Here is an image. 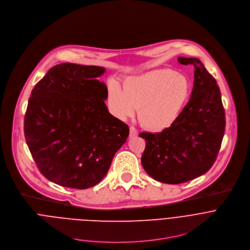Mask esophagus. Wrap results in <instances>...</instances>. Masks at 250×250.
<instances>
[{
    "label": "esophagus",
    "mask_w": 250,
    "mask_h": 250,
    "mask_svg": "<svg viewBox=\"0 0 250 250\" xmlns=\"http://www.w3.org/2000/svg\"><path fill=\"white\" fill-rule=\"evenodd\" d=\"M129 136H130L131 138H134V137L138 136V131H137V129H136L134 126H131V127H130V134H129Z\"/></svg>",
    "instance_id": "obj_1"
}]
</instances>
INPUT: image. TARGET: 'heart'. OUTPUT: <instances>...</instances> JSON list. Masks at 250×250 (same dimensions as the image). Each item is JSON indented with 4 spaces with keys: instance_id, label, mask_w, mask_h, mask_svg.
Segmentation results:
<instances>
[{
    "instance_id": "b5f03b06",
    "label": "heart",
    "mask_w": 250,
    "mask_h": 250,
    "mask_svg": "<svg viewBox=\"0 0 250 250\" xmlns=\"http://www.w3.org/2000/svg\"><path fill=\"white\" fill-rule=\"evenodd\" d=\"M191 93L188 78L172 70L162 69L127 79L123 90L116 82L108 85V103L112 112L121 119L138 110L142 126L163 131L181 114Z\"/></svg>"
}]
</instances>
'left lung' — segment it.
Returning a JSON list of instances; mask_svg holds the SVG:
<instances>
[{"label":"left lung","instance_id":"8db88e82","mask_svg":"<svg viewBox=\"0 0 250 250\" xmlns=\"http://www.w3.org/2000/svg\"><path fill=\"white\" fill-rule=\"evenodd\" d=\"M193 65L191 97L177 120L160 133L143 132L142 166L154 179L179 184L206 173L219 154L226 127L221 91L215 78L197 58L178 57Z\"/></svg>","mask_w":250,"mask_h":250}]
</instances>
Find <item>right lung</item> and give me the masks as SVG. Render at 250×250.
Wrapping results in <instances>:
<instances>
[{"instance_id":"1","label":"right lung","mask_w":250,"mask_h":250,"mask_svg":"<svg viewBox=\"0 0 250 250\" xmlns=\"http://www.w3.org/2000/svg\"><path fill=\"white\" fill-rule=\"evenodd\" d=\"M105 69L62 63L35 84L24 116V137L44 177L86 189L102 181L129 136L127 124L108 112Z\"/></svg>"}]
</instances>
